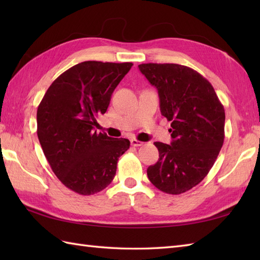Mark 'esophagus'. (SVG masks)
<instances>
[{
	"label": "esophagus",
	"mask_w": 260,
	"mask_h": 260,
	"mask_svg": "<svg viewBox=\"0 0 260 260\" xmlns=\"http://www.w3.org/2000/svg\"><path fill=\"white\" fill-rule=\"evenodd\" d=\"M131 144L133 145V146H142L143 145V142L133 139V140H131Z\"/></svg>",
	"instance_id": "esophagus-1"
}]
</instances>
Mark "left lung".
Segmentation results:
<instances>
[{
	"label": "left lung",
	"mask_w": 260,
	"mask_h": 260,
	"mask_svg": "<svg viewBox=\"0 0 260 260\" xmlns=\"http://www.w3.org/2000/svg\"><path fill=\"white\" fill-rule=\"evenodd\" d=\"M141 73L157 89L161 114L171 121V144L155 142L158 161L148 180L169 194L200 183L211 170L224 140V108L212 85L185 66L142 63Z\"/></svg>",
	"instance_id": "left-lung-1"
}]
</instances>
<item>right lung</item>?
<instances>
[{"mask_svg": "<svg viewBox=\"0 0 260 260\" xmlns=\"http://www.w3.org/2000/svg\"><path fill=\"white\" fill-rule=\"evenodd\" d=\"M132 66L80 62L52 82L38 107L37 133L43 153L62 184L81 196L108 186L119 156L129 148L127 139L97 134L93 126Z\"/></svg>", "mask_w": 260, "mask_h": 260, "instance_id": "add662e5", "label": "right lung"}]
</instances>
